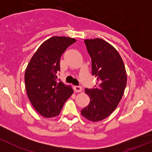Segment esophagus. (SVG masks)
Segmentation results:
<instances>
[{
    "label": "esophagus",
    "mask_w": 152,
    "mask_h": 152,
    "mask_svg": "<svg viewBox=\"0 0 152 152\" xmlns=\"http://www.w3.org/2000/svg\"><path fill=\"white\" fill-rule=\"evenodd\" d=\"M73 89H74L75 92H78V93L82 91V87H80V86H75Z\"/></svg>",
    "instance_id": "34e87169"
}]
</instances>
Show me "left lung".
Returning <instances> with one entry per match:
<instances>
[{
  "instance_id": "left-lung-1",
  "label": "left lung",
  "mask_w": 152,
  "mask_h": 152,
  "mask_svg": "<svg viewBox=\"0 0 152 152\" xmlns=\"http://www.w3.org/2000/svg\"><path fill=\"white\" fill-rule=\"evenodd\" d=\"M91 57L92 73L98 82L93 89H85L90 104L81 111L93 122L100 121L112 114L122 99L127 75L121 56L114 47L100 38L85 39Z\"/></svg>"
}]
</instances>
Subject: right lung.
I'll return each mask as SVG.
<instances>
[{"label":"right lung","instance_id":"right-lung-1","mask_svg":"<svg viewBox=\"0 0 152 152\" xmlns=\"http://www.w3.org/2000/svg\"><path fill=\"white\" fill-rule=\"evenodd\" d=\"M76 41L67 37H52L38 48L25 72L27 96L34 108L45 118L60 113L64 104L73 94L70 85L56 80L59 61L67 48Z\"/></svg>","mask_w":152,"mask_h":152}]
</instances>
